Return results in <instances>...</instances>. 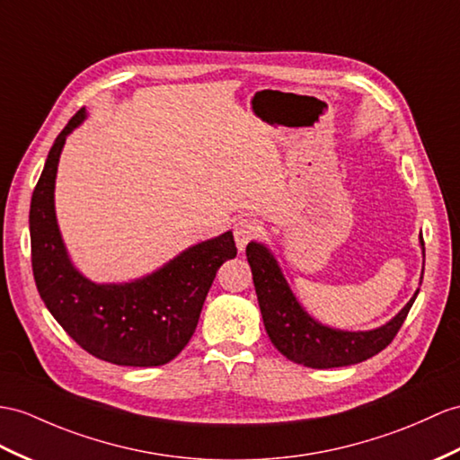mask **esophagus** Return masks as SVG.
Instances as JSON below:
<instances>
[{"instance_id": "1", "label": "esophagus", "mask_w": 460, "mask_h": 460, "mask_svg": "<svg viewBox=\"0 0 460 460\" xmlns=\"http://www.w3.org/2000/svg\"><path fill=\"white\" fill-rule=\"evenodd\" d=\"M261 234V226L252 218H238L234 222V240H236V248L240 252L245 250V245H248L252 240L260 238Z\"/></svg>"}]
</instances>
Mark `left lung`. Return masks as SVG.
I'll list each match as a JSON object with an SVG mask.
<instances>
[{
  "label": "left lung",
  "instance_id": "left-lung-1",
  "mask_svg": "<svg viewBox=\"0 0 460 460\" xmlns=\"http://www.w3.org/2000/svg\"><path fill=\"white\" fill-rule=\"evenodd\" d=\"M420 245L425 257L421 236ZM245 255L252 267L255 295L269 340L287 359L310 368L347 367L371 359L394 340L420 293L418 288L408 305L378 328L357 332L330 328L312 318L300 305L287 283L277 257L265 243L250 242ZM420 279H423V271Z\"/></svg>",
  "mask_w": 460,
  "mask_h": 460
}]
</instances>
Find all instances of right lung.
Returning <instances> with one entry per match:
<instances>
[{
    "label": "right lung",
    "mask_w": 460,
    "mask_h": 460,
    "mask_svg": "<svg viewBox=\"0 0 460 460\" xmlns=\"http://www.w3.org/2000/svg\"><path fill=\"white\" fill-rule=\"evenodd\" d=\"M80 109L54 140L32 191L29 230L39 295L70 338L97 359L160 367L195 333L218 267L236 257L232 232L189 245L155 271L127 283H95L70 260L56 220L54 187L66 138L82 125Z\"/></svg>",
    "instance_id": "obj_1"
}]
</instances>
